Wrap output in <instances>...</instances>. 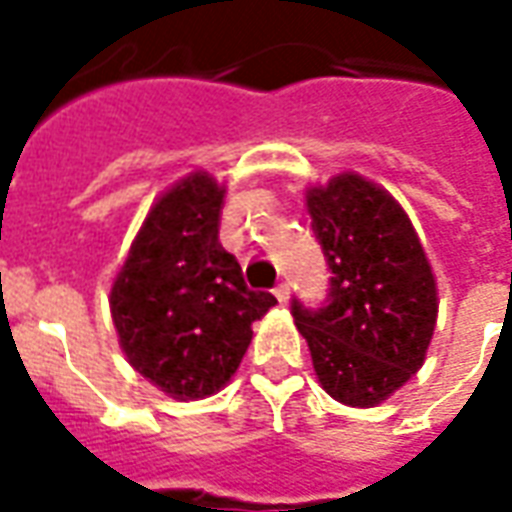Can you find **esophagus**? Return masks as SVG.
<instances>
[{"label":"esophagus","mask_w":512,"mask_h":512,"mask_svg":"<svg viewBox=\"0 0 512 512\" xmlns=\"http://www.w3.org/2000/svg\"><path fill=\"white\" fill-rule=\"evenodd\" d=\"M274 296H277L279 304H288V301H290V282H288V279H282L277 288H274Z\"/></svg>","instance_id":"34e87169"}]
</instances>
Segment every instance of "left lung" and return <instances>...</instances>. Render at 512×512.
<instances>
[{"mask_svg":"<svg viewBox=\"0 0 512 512\" xmlns=\"http://www.w3.org/2000/svg\"><path fill=\"white\" fill-rule=\"evenodd\" d=\"M307 211L332 288L321 310L293 299V321L323 389L345 406L373 408L428 356L439 315L433 268L403 205L356 172L310 186Z\"/></svg>","mask_w":512,"mask_h":512,"instance_id":"1","label":"left lung"}]
</instances>
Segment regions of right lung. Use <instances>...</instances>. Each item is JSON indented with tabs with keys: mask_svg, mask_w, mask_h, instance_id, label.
<instances>
[{
	"mask_svg": "<svg viewBox=\"0 0 512 512\" xmlns=\"http://www.w3.org/2000/svg\"><path fill=\"white\" fill-rule=\"evenodd\" d=\"M224 186L191 172L167 189L128 249L109 293L128 365L172 400L216 395L277 299L252 290L219 244Z\"/></svg>",
	"mask_w": 512,
	"mask_h": 512,
	"instance_id": "1",
	"label": "right lung"
}]
</instances>
